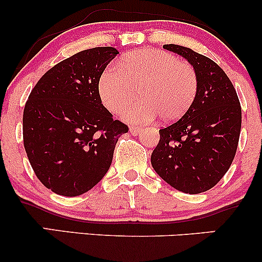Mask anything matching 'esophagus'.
Listing matches in <instances>:
<instances>
[{
  "label": "esophagus",
  "instance_id": "34e87169",
  "mask_svg": "<svg viewBox=\"0 0 262 262\" xmlns=\"http://www.w3.org/2000/svg\"><path fill=\"white\" fill-rule=\"evenodd\" d=\"M141 130H143V129L139 128V127H132L130 128V134L132 135H139L141 133Z\"/></svg>",
  "mask_w": 262,
  "mask_h": 262
}]
</instances>
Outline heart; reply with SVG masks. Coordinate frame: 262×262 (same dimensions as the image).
Listing matches in <instances>:
<instances>
[{"label": "heart", "instance_id": "heart-1", "mask_svg": "<svg viewBox=\"0 0 262 262\" xmlns=\"http://www.w3.org/2000/svg\"><path fill=\"white\" fill-rule=\"evenodd\" d=\"M101 100L117 114L139 93V102L123 112L130 123H145L160 116L172 122L189 110L198 91V77L191 65L172 54L156 49L135 50L111 65L98 81Z\"/></svg>", "mask_w": 262, "mask_h": 262}]
</instances>
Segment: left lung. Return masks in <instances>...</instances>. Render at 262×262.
<instances>
[{"label":"left lung","mask_w":262,"mask_h":262,"mask_svg":"<svg viewBox=\"0 0 262 262\" xmlns=\"http://www.w3.org/2000/svg\"><path fill=\"white\" fill-rule=\"evenodd\" d=\"M164 49L193 66L198 91L181 119L159 130L151 165L177 191L202 193L221 181L234 160L242 107L229 77L213 60L181 45L165 44Z\"/></svg>","instance_id":"1"}]
</instances>
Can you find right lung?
Returning <instances> with one entry per match:
<instances>
[{"label":"right lung","mask_w":262,"mask_h":262,"mask_svg":"<svg viewBox=\"0 0 262 262\" xmlns=\"http://www.w3.org/2000/svg\"><path fill=\"white\" fill-rule=\"evenodd\" d=\"M118 50H82L48 70L23 111V143L35 176L54 193L75 197L90 191L112 164L128 125L102 104L98 81Z\"/></svg>","instance_id":"1"}]
</instances>
